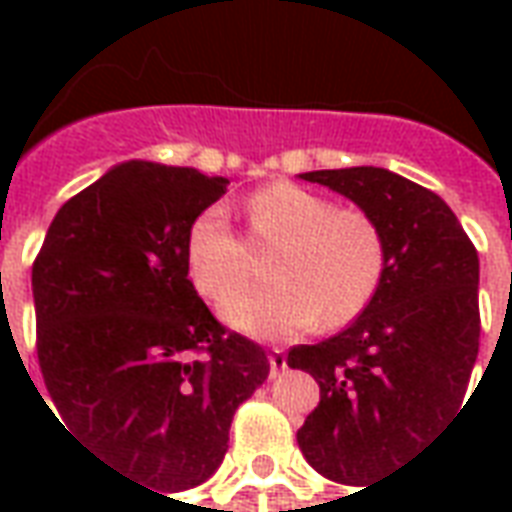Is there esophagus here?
I'll return each mask as SVG.
<instances>
[{
    "label": "esophagus",
    "mask_w": 512,
    "mask_h": 512,
    "mask_svg": "<svg viewBox=\"0 0 512 512\" xmlns=\"http://www.w3.org/2000/svg\"><path fill=\"white\" fill-rule=\"evenodd\" d=\"M268 367H271V378H277L279 373L288 370V359H285V351H282V348H271V354H268Z\"/></svg>",
    "instance_id": "1"
}]
</instances>
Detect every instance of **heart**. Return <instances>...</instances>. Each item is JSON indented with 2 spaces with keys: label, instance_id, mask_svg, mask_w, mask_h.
<instances>
[{
  "label": "heart",
  "instance_id": "obj_1",
  "mask_svg": "<svg viewBox=\"0 0 512 512\" xmlns=\"http://www.w3.org/2000/svg\"><path fill=\"white\" fill-rule=\"evenodd\" d=\"M260 244H279L266 288H238L249 274V249L222 208L202 211L189 227L186 268L205 299L222 301V318L238 332L282 340L315 323L354 321L376 296L386 249L378 224L359 208H334L329 197L279 180L244 205Z\"/></svg>",
  "mask_w": 512,
  "mask_h": 512
}]
</instances>
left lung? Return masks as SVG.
<instances>
[{"instance_id": "obj_1", "label": "left lung", "mask_w": 512, "mask_h": 512, "mask_svg": "<svg viewBox=\"0 0 512 512\" xmlns=\"http://www.w3.org/2000/svg\"><path fill=\"white\" fill-rule=\"evenodd\" d=\"M365 211L384 235L376 296L345 332L288 365L321 384L296 433L312 469L370 488L461 406L480 345L477 249L439 194L384 167L301 172Z\"/></svg>"}]
</instances>
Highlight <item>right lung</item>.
Here are the masks:
<instances>
[{"label":"right lung","instance_id":"obj_1","mask_svg":"<svg viewBox=\"0 0 512 512\" xmlns=\"http://www.w3.org/2000/svg\"><path fill=\"white\" fill-rule=\"evenodd\" d=\"M227 183L115 164L57 211L32 266L40 373L60 425L136 485L205 483L235 408L268 378L266 351L224 334L186 268L189 227Z\"/></svg>","mask_w":512,"mask_h":512}]
</instances>
